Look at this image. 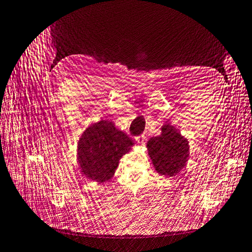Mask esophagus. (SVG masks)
<instances>
[{
  "label": "esophagus",
  "instance_id": "esophagus-1",
  "mask_svg": "<svg viewBox=\"0 0 252 252\" xmlns=\"http://www.w3.org/2000/svg\"><path fill=\"white\" fill-rule=\"evenodd\" d=\"M135 140L137 143H143V141H145V136H137V137H135Z\"/></svg>",
  "mask_w": 252,
  "mask_h": 252
}]
</instances>
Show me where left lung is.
Masks as SVG:
<instances>
[{
    "label": "left lung",
    "mask_w": 252,
    "mask_h": 252,
    "mask_svg": "<svg viewBox=\"0 0 252 252\" xmlns=\"http://www.w3.org/2000/svg\"><path fill=\"white\" fill-rule=\"evenodd\" d=\"M148 153L157 171L164 176H175L189 159V142L174 126L164 125L161 134L147 142Z\"/></svg>",
    "instance_id": "left-lung-1"
}]
</instances>
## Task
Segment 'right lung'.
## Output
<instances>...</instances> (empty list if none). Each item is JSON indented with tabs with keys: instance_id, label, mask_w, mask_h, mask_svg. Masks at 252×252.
I'll return each instance as SVG.
<instances>
[{
	"instance_id": "obj_1",
	"label": "right lung",
	"mask_w": 252,
	"mask_h": 252,
	"mask_svg": "<svg viewBox=\"0 0 252 252\" xmlns=\"http://www.w3.org/2000/svg\"><path fill=\"white\" fill-rule=\"evenodd\" d=\"M134 146L132 138L111 121L100 120L89 126L78 141V162L89 179L104 183L111 179L120 158Z\"/></svg>"
}]
</instances>
